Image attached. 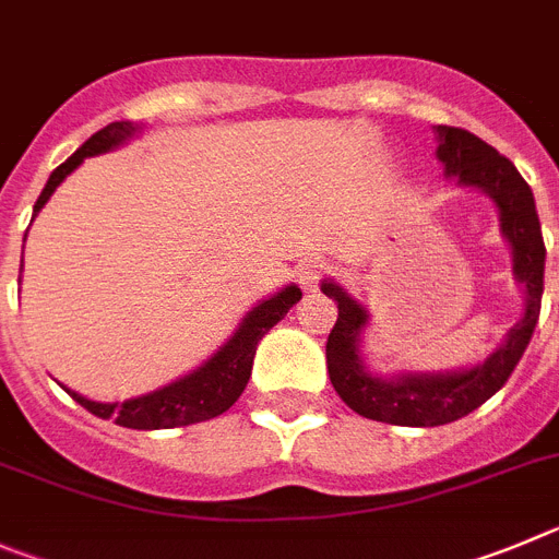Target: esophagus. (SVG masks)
Returning a JSON list of instances; mask_svg holds the SVG:
<instances>
[{"label":"esophagus","mask_w":559,"mask_h":559,"mask_svg":"<svg viewBox=\"0 0 559 559\" xmlns=\"http://www.w3.org/2000/svg\"><path fill=\"white\" fill-rule=\"evenodd\" d=\"M324 274H326V263H321V260H305V263L299 265V271H296V276H299V285L305 290L319 288V283L324 280Z\"/></svg>","instance_id":"34e87169"}]
</instances>
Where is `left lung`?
<instances>
[{
    "label": "left lung",
    "mask_w": 559,
    "mask_h": 559,
    "mask_svg": "<svg viewBox=\"0 0 559 559\" xmlns=\"http://www.w3.org/2000/svg\"><path fill=\"white\" fill-rule=\"evenodd\" d=\"M435 135L438 160L447 168V177H457L460 186L488 193L499 207V227L513 249V274L526 290V310L499 349L479 366L447 373H396L382 380L366 371L360 357V332L368 324L366 307L357 305L341 285L324 280L321 290L337 301V321L326 337L332 388L362 418L396 427H440L483 407L504 388L524 357L544 296L546 246L526 179L504 155L468 130L440 124L435 127Z\"/></svg>",
    "instance_id": "left-lung-1"
}]
</instances>
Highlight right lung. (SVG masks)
Instances as JSON below:
<instances>
[{
  "label": "right lung",
  "mask_w": 559,
  "mask_h": 559,
  "mask_svg": "<svg viewBox=\"0 0 559 559\" xmlns=\"http://www.w3.org/2000/svg\"><path fill=\"white\" fill-rule=\"evenodd\" d=\"M141 132V127L132 124V121H112V124L102 127L99 132L82 143L80 150L69 157L66 163H60L52 174H49V182L40 191L38 202L33 207V218L38 216V210L49 202V197L55 193V188L80 166L85 157L102 155V152H110L121 143H127L130 138H135ZM27 238V235H24ZM301 299V290L296 285H288L280 294H274L271 299L260 301L258 307H252L246 319L240 321L238 330L233 332L227 343L216 355L204 360L197 371H191L182 380L171 382V385L160 388V391H152L146 396L127 399V402H91V399L80 396L76 391L71 393L74 402H80L82 407L94 413L99 418H112L119 427L127 429H174V427H188V424L210 421V418L222 416L238 402V396L243 393L246 382L252 377V360L254 352H258V343L263 341L265 332L283 321L290 307Z\"/></svg>",
  "instance_id": "1"
}]
</instances>
